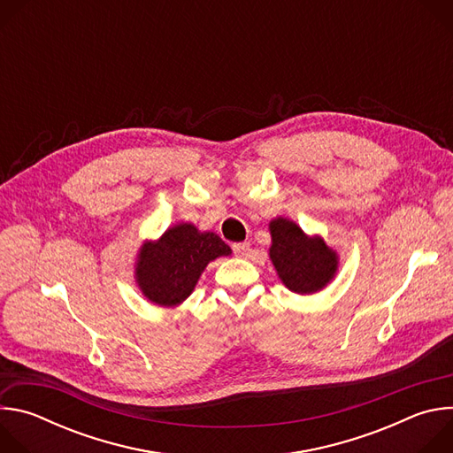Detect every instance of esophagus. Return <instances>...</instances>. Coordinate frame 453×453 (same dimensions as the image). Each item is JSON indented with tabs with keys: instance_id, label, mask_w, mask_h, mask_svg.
I'll list each match as a JSON object with an SVG mask.
<instances>
[{
	"instance_id": "esophagus-1",
	"label": "esophagus",
	"mask_w": 453,
	"mask_h": 453,
	"mask_svg": "<svg viewBox=\"0 0 453 453\" xmlns=\"http://www.w3.org/2000/svg\"><path fill=\"white\" fill-rule=\"evenodd\" d=\"M250 250V243L249 242H240V243H233V252L240 257L247 256V252Z\"/></svg>"
}]
</instances>
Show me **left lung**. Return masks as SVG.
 <instances>
[{
    "label": "left lung",
    "mask_w": 453,
    "mask_h": 453,
    "mask_svg": "<svg viewBox=\"0 0 453 453\" xmlns=\"http://www.w3.org/2000/svg\"><path fill=\"white\" fill-rule=\"evenodd\" d=\"M271 260L281 281L297 294H313L337 271V256L320 238H308L294 222H271Z\"/></svg>",
    "instance_id": "left-lung-1"
}]
</instances>
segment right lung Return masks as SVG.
<instances>
[{
	"label": "right lung",
	"instance_id": "right-lung-1",
	"mask_svg": "<svg viewBox=\"0 0 453 453\" xmlns=\"http://www.w3.org/2000/svg\"><path fill=\"white\" fill-rule=\"evenodd\" d=\"M229 252V245L215 233L179 224L159 242L143 245L136 269L140 288L152 303L175 306L191 294L206 265Z\"/></svg>",
	"mask_w": 453,
	"mask_h": 453
}]
</instances>
